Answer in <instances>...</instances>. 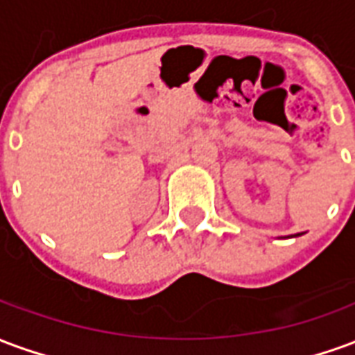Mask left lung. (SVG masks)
Wrapping results in <instances>:
<instances>
[{
  "instance_id": "obj_1",
  "label": "left lung",
  "mask_w": 355,
  "mask_h": 355,
  "mask_svg": "<svg viewBox=\"0 0 355 355\" xmlns=\"http://www.w3.org/2000/svg\"><path fill=\"white\" fill-rule=\"evenodd\" d=\"M297 236H302V234H295V238H297Z\"/></svg>"
}]
</instances>
